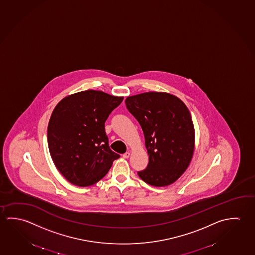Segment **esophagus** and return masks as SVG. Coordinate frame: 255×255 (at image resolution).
Listing matches in <instances>:
<instances>
[{
    "instance_id": "1",
    "label": "esophagus",
    "mask_w": 255,
    "mask_h": 255,
    "mask_svg": "<svg viewBox=\"0 0 255 255\" xmlns=\"http://www.w3.org/2000/svg\"><path fill=\"white\" fill-rule=\"evenodd\" d=\"M129 155H130V153H129V152H126V153H125V154H123L124 158H129Z\"/></svg>"
}]
</instances>
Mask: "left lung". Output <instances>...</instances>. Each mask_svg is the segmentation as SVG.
<instances>
[{"instance_id":"left-lung-1","label":"left lung","mask_w":255,"mask_h":255,"mask_svg":"<svg viewBox=\"0 0 255 255\" xmlns=\"http://www.w3.org/2000/svg\"><path fill=\"white\" fill-rule=\"evenodd\" d=\"M126 108L141 126L149 162L138 171L143 181L165 187L183 174L195 150V129L187 106L167 92L126 98Z\"/></svg>"}]
</instances>
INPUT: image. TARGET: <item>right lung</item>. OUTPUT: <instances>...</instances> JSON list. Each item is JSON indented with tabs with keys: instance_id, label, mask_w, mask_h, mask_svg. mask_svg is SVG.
Wrapping results in <instances>:
<instances>
[{
	"instance_id": "add662e5",
	"label": "right lung",
	"mask_w": 255,
	"mask_h": 255,
	"mask_svg": "<svg viewBox=\"0 0 255 255\" xmlns=\"http://www.w3.org/2000/svg\"><path fill=\"white\" fill-rule=\"evenodd\" d=\"M123 100L88 90L65 97L55 107L48 125V146L55 166L70 183H97L120 157L109 148L105 122Z\"/></svg>"
}]
</instances>
